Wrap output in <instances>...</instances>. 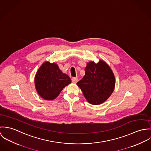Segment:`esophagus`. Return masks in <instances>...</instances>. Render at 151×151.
Segmentation results:
<instances>
[{
    "label": "esophagus",
    "instance_id": "1",
    "mask_svg": "<svg viewBox=\"0 0 151 151\" xmlns=\"http://www.w3.org/2000/svg\"><path fill=\"white\" fill-rule=\"evenodd\" d=\"M72 81L73 83H77V82H78V78H73L72 79Z\"/></svg>",
    "mask_w": 151,
    "mask_h": 151
}]
</instances>
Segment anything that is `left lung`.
Instances as JSON below:
<instances>
[{
    "label": "left lung",
    "instance_id": "left-lung-1",
    "mask_svg": "<svg viewBox=\"0 0 151 151\" xmlns=\"http://www.w3.org/2000/svg\"><path fill=\"white\" fill-rule=\"evenodd\" d=\"M85 75L77 83L84 97L92 105H100L111 96L115 87V78L111 68L104 61H90L85 68Z\"/></svg>",
    "mask_w": 151,
    "mask_h": 151
}]
</instances>
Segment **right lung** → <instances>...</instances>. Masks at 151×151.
Segmentation results:
<instances>
[{
    "mask_svg": "<svg viewBox=\"0 0 151 151\" xmlns=\"http://www.w3.org/2000/svg\"><path fill=\"white\" fill-rule=\"evenodd\" d=\"M35 86L37 94L46 100H53L63 89L71 83V79L55 63L44 62L35 76Z\"/></svg>",
    "mask_w": 151,
    "mask_h": 151,
    "instance_id": "obj_1",
    "label": "right lung"
}]
</instances>
